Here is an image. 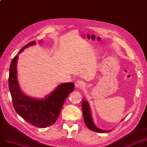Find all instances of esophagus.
Listing matches in <instances>:
<instances>
[{"mask_svg": "<svg viewBox=\"0 0 147 147\" xmlns=\"http://www.w3.org/2000/svg\"><path fill=\"white\" fill-rule=\"evenodd\" d=\"M84 85V83L83 81H82V80H77V81L75 83V86L77 88L83 87Z\"/></svg>", "mask_w": 147, "mask_h": 147, "instance_id": "obj_1", "label": "esophagus"}]
</instances>
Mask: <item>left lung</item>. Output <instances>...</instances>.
I'll return each mask as SVG.
<instances>
[{"mask_svg": "<svg viewBox=\"0 0 147 147\" xmlns=\"http://www.w3.org/2000/svg\"><path fill=\"white\" fill-rule=\"evenodd\" d=\"M82 112H83V116H84V120L85 121L87 127L93 131L98 132H102V133H105V132H110L111 130H102L99 129L98 127L94 123L92 117V113L90 111V105L86 99H83L82 102Z\"/></svg>", "mask_w": 147, "mask_h": 147, "instance_id": "1", "label": "left lung"}]
</instances>
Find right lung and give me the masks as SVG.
I'll list each match as a JSON object with an SVG mask.
<instances>
[{"label":"right lung","instance_id":"obj_1","mask_svg":"<svg viewBox=\"0 0 147 147\" xmlns=\"http://www.w3.org/2000/svg\"><path fill=\"white\" fill-rule=\"evenodd\" d=\"M40 41V42H42ZM36 45L35 41L27 44L12 60L9 73L8 87L13 107L18 114L27 122L38 127L44 128L53 125L57 120L68 94L74 91L73 82L62 83L45 98L27 96L21 90L18 79V54L27 47Z\"/></svg>","mask_w":147,"mask_h":147}]
</instances>
